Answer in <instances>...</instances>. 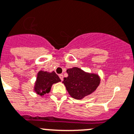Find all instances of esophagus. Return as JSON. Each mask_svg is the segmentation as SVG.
<instances>
[{"label": "esophagus", "instance_id": "1", "mask_svg": "<svg viewBox=\"0 0 134 134\" xmlns=\"http://www.w3.org/2000/svg\"><path fill=\"white\" fill-rule=\"evenodd\" d=\"M59 78H60V79H61V81H63V79H64V76H63V75H59Z\"/></svg>", "mask_w": 134, "mask_h": 134}]
</instances>
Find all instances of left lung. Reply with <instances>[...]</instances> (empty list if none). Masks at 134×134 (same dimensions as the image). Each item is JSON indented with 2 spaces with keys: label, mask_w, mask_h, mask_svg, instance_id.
<instances>
[{
  "label": "left lung",
  "mask_w": 134,
  "mask_h": 134,
  "mask_svg": "<svg viewBox=\"0 0 134 134\" xmlns=\"http://www.w3.org/2000/svg\"><path fill=\"white\" fill-rule=\"evenodd\" d=\"M68 77L64 79L63 83L72 98L81 100L93 93L100 83L98 75L90 74L76 67L67 70Z\"/></svg>",
  "instance_id": "left-lung-1"
}]
</instances>
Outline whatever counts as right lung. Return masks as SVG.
Segmentation results:
<instances>
[{
  "mask_svg": "<svg viewBox=\"0 0 134 134\" xmlns=\"http://www.w3.org/2000/svg\"><path fill=\"white\" fill-rule=\"evenodd\" d=\"M59 81L61 80L54 71L50 73L41 70L37 75L34 91L37 94L42 96L49 92L52 85Z\"/></svg>",
  "mask_w": 134,
  "mask_h": 134,
  "instance_id": "add662e5",
  "label": "right lung"
}]
</instances>
